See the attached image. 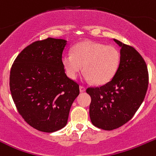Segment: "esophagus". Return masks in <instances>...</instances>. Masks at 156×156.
<instances>
[{"label": "esophagus", "mask_w": 156, "mask_h": 156, "mask_svg": "<svg viewBox=\"0 0 156 156\" xmlns=\"http://www.w3.org/2000/svg\"><path fill=\"white\" fill-rule=\"evenodd\" d=\"M85 90H86V88H85V87H84V86L80 85V91L84 92V91H85Z\"/></svg>", "instance_id": "1"}]
</instances>
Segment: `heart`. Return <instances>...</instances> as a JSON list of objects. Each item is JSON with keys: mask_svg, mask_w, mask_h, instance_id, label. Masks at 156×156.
<instances>
[{"mask_svg": "<svg viewBox=\"0 0 156 156\" xmlns=\"http://www.w3.org/2000/svg\"><path fill=\"white\" fill-rule=\"evenodd\" d=\"M121 55L113 46L84 41L73 48V53H66L62 62L68 76L75 79L84 66V78L96 84L109 82L118 71Z\"/></svg>", "mask_w": 156, "mask_h": 156, "instance_id": "heart-1", "label": "heart"}]
</instances>
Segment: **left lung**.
<instances>
[{"mask_svg":"<svg viewBox=\"0 0 156 156\" xmlns=\"http://www.w3.org/2000/svg\"><path fill=\"white\" fill-rule=\"evenodd\" d=\"M120 46L121 61L111 81L100 87H89L91 98L90 121L97 127L113 130L133 118L146 96L149 84L147 66L133 46L113 39Z\"/></svg>","mask_w":156,"mask_h":156,"instance_id":"1","label":"left lung"}]
</instances>
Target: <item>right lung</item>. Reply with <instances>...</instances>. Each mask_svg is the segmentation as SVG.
<instances>
[{"instance_id":"right-lung-1","label":"right lung","mask_w":156,"mask_h":156,"mask_svg":"<svg viewBox=\"0 0 156 156\" xmlns=\"http://www.w3.org/2000/svg\"><path fill=\"white\" fill-rule=\"evenodd\" d=\"M67 41L53 38L29 45L16 58L10 90L17 111L32 127L45 133L61 129L79 94V84L65 73Z\"/></svg>"}]
</instances>
